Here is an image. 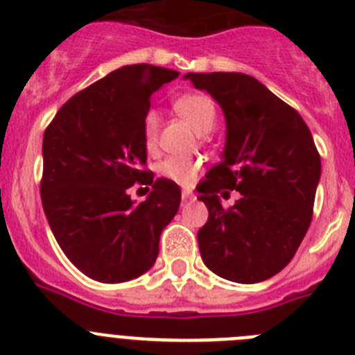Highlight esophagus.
I'll list each match as a JSON object with an SVG mask.
<instances>
[{"label": "esophagus", "mask_w": 355, "mask_h": 355, "mask_svg": "<svg viewBox=\"0 0 355 355\" xmlns=\"http://www.w3.org/2000/svg\"><path fill=\"white\" fill-rule=\"evenodd\" d=\"M181 197H183V200H184V202H187V200H192V199H196V196H193V193L190 192V190H183V193H181Z\"/></svg>", "instance_id": "1"}]
</instances>
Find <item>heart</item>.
I'll list each match as a JSON object with an SVG mask.
<instances>
[{
  "instance_id": "heart-1",
  "label": "heart",
  "mask_w": 355,
  "mask_h": 355,
  "mask_svg": "<svg viewBox=\"0 0 355 355\" xmlns=\"http://www.w3.org/2000/svg\"><path fill=\"white\" fill-rule=\"evenodd\" d=\"M175 112L196 130V133L206 135L213 130L216 122V108L211 97L205 94H187V96L178 97L174 101ZM142 137L147 150H155L158 146L159 137V115L155 110H150L144 115L142 121ZM199 171V165L192 159L172 158L163 159L159 163L158 172L165 180L174 181L175 184L188 187L196 180V174Z\"/></svg>"
}]
</instances>
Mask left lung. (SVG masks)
<instances>
[{
    "label": "left lung",
    "instance_id": "8db88e82",
    "mask_svg": "<svg viewBox=\"0 0 355 355\" xmlns=\"http://www.w3.org/2000/svg\"><path fill=\"white\" fill-rule=\"evenodd\" d=\"M184 78L220 105L227 128L220 163L197 188L209 213L197 233L200 258L227 281L261 283L291 261L311 224L322 174L311 131L297 110L249 74ZM222 189L242 193L227 210Z\"/></svg>",
    "mask_w": 355,
    "mask_h": 355
}]
</instances>
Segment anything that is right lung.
Wrapping results in <instances>:
<instances>
[{
	"mask_svg": "<svg viewBox=\"0 0 355 355\" xmlns=\"http://www.w3.org/2000/svg\"><path fill=\"white\" fill-rule=\"evenodd\" d=\"M178 76L156 65H124L74 94L44 131V213L65 256L94 281L146 274L180 209V187L142 168L150 96ZM135 182L153 187L139 205L129 197Z\"/></svg>",
	"mask_w": 355,
	"mask_h": 355,
	"instance_id": "1",
	"label": "right lung"
}]
</instances>
